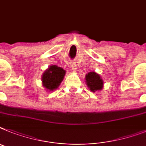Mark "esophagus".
Listing matches in <instances>:
<instances>
[{
  "label": "esophagus",
  "instance_id": "1",
  "mask_svg": "<svg viewBox=\"0 0 146 146\" xmlns=\"http://www.w3.org/2000/svg\"><path fill=\"white\" fill-rule=\"evenodd\" d=\"M71 67H72V68H73V70H75V67H76V66H75V63H73V62H72V63H71V66H70Z\"/></svg>",
  "mask_w": 146,
  "mask_h": 146
}]
</instances>
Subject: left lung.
Returning <instances> with one entry per match:
<instances>
[{
  "instance_id": "1",
  "label": "left lung",
  "mask_w": 146,
  "mask_h": 146,
  "mask_svg": "<svg viewBox=\"0 0 146 146\" xmlns=\"http://www.w3.org/2000/svg\"><path fill=\"white\" fill-rule=\"evenodd\" d=\"M86 83L92 92L101 90L103 87V80L101 77L96 72H88L86 75Z\"/></svg>"
}]
</instances>
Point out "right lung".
<instances>
[{
	"mask_svg": "<svg viewBox=\"0 0 146 146\" xmlns=\"http://www.w3.org/2000/svg\"><path fill=\"white\" fill-rule=\"evenodd\" d=\"M66 71L56 65H52L43 72L42 75L43 86L48 91H53L58 88L63 80Z\"/></svg>",
	"mask_w": 146,
	"mask_h": 146,
	"instance_id": "obj_1",
	"label": "right lung"
}]
</instances>
